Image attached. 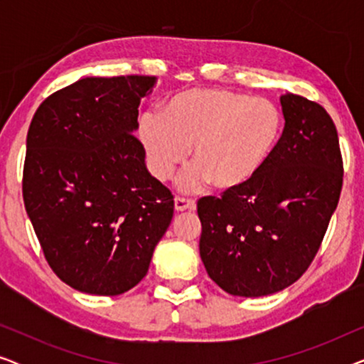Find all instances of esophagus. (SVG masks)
<instances>
[{"label":"esophagus","instance_id":"1","mask_svg":"<svg viewBox=\"0 0 364 364\" xmlns=\"http://www.w3.org/2000/svg\"><path fill=\"white\" fill-rule=\"evenodd\" d=\"M173 205H176L177 212H186V210H196V202L191 200V198L183 197H176L173 200Z\"/></svg>","mask_w":364,"mask_h":364}]
</instances>
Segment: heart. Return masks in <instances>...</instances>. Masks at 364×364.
I'll return each mask as SVG.
<instances>
[{"label": "heart", "instance_id": "b5f03b06", "mask_svg": "<svg viewBox=\"0 0 364 364\" xmlns=\"http://www.w3.org/2000/svg\"><path fill=\"white\" fill-rule=\"evenodd\" d=\"M283 131L285 116L270 99L227 89H188L168 99L161 116L144 114L137 136L159 181L171 178L192 147L196 167L182 187L212 183L220 192H235L270 164Z\"/></svg>", "mask_w": 364, "mask_h": 364}]
</instances>
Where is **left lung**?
<instances>
[{"mask_svg":"<svg viewBox=\"0 0 364 364\" xmlns=\"http://www.w3.org/2000/svg\"><path fill=\"white\" fill-rule=\"evenodd\" d=\"M280 102L285 131L260 176L242 191L197 202L203 265L235 296L272 295L295 283L340 200L343 159L330 114L296 94Z\"/></svg>","mask_w":364,"mask_h":364,"instance_id":"8db88e82","label":"left lung"}]
</instances>
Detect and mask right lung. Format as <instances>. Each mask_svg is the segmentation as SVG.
Here are the masks:
<instances>
[{
    "mask_svg": "<svg viewBox=\"0 0 364 364\" xmlns=\"http://www.w3.org/2000/svg\"><path fill=\"white\" fill-rule=\"evenodd\" d=\"M154 84V76L84 77L33 116L24 207L49 267L74 290H131L171 225L173 196L149 173L132 134Z\"/></svg>",
    "mask_w": 364,
    "mask_h": 364,
    "instance_id": "add662e5",
    "label": "right lung"
}]
</instances>
